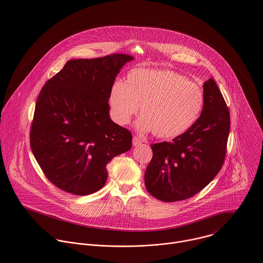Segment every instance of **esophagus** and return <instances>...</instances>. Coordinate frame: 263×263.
<instances>
[{"mask_svg":"<svg viewBox=\"0 0 263 263\" xmlns=\"http://www.w3.org/2000/svg\"><path fill=\"white\" fill-rule=\"evenodd\" d=\"M143 143V140L141 138L138 137V136H134L133 137V146H139Z\"/></svg>","mask_w":263,"mask_h":263,"instance_id":"esophagus-1","label":"esophagus"}]
</instances>
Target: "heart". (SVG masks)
I'll use <instances>...</instances> for the list:
<instances>
[{"label":"heart","instance_id":"obj_1","mask_svg":"<svg viewBox=\"0 0 263 263\" xmlns=\"http://www.w3.org/2000/svg\"><path fill=\"white\" fill-rule=\"evenodd\" d=\"M109 104L119 125L128 124L140 106L139 130L173 139L196 122L203 109L204 92L198 84L175 71L137 68L128 73L125 84L113 83Z\"/></svg>","mask_w":263,"mask_h":263}]
</instances>
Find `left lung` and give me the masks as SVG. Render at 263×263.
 Here are the masks:
<instances>
[{"label": "left lung", "instance_id": "obj_1", "mask_svg": "<svg viewBox=\"0 0 263 263\" xmlns=\"http://www.w3.org/2000/svg\"><path fill=\"white\" fill-rule=\"evenodd\" d=\"M204 105L199 118L172 142L151 144L153 158L145 186L163 202L184 200L207 186L225 161L230 111L214 79L203 84Z\"/></svg>", "mask_w": 263, "mask_h": 263}]
</instances>
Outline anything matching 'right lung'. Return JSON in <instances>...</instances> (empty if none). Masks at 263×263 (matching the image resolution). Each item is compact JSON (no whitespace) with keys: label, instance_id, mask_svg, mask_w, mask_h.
Segmentation results:
<instances>
[{"label":"right lung","instance_id":"obj_1","mask_svg":"<svg viewBox=\"0 0 263 263\" xmlns=\"http://www.w3.org/2000/svg\"><path fill=\"white\" fill-rule=\"evenodd\" d=\"M133 59L113 53L70 60L43 86L30 128V148L56 187L76 195L106 182V164L131 149L132 134L109 117V93L122 66Z\"/></svg>","mask_w":263,"mask_h":263}]
</instances>
